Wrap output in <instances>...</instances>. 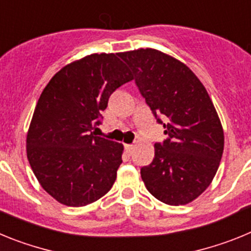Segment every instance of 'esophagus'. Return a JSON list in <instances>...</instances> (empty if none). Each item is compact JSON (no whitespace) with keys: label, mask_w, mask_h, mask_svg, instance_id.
Returning a JSON list of instances; mask_svg holds the SVG:
<instances>
[{"label":"esophagus","mask_w":251,"mask_h":251,"mask_svg":"<svg viewBox=\"0 0 251 251\" xmlns=\"http://www.w3.org/2000/svg\"><path fill=\"white\" fill-rule=\"evenodd\" d=\"M133 150H134V146H133V145H126V151H127L128 154H132Z\"/></svg>","instance_id":"esophagus-1"}]
</instances>
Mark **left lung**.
<instances>
[{"mask_svg":"<svg viewBox=\"0 0 251 251\" xmlns=\"http://www.w3.org/2000/svg\"><path fill=\"white\" fill-rule=\"evenodd\" d=\"M139 92L163 123L167 139L141 168L148 191L171 206L190 203L212 182L224 152V129L207 90L187 65L156 49L121 52Z\"/></svg>","mask_w":251,"mask_h":251,"instance_id":"left-lung-1","label":"left lung"}]
</instances>
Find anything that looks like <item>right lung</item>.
I'll list each match as a JSON object with an SVG mask.
<instances>
[{"mask_svg":"<svg viewBox=\"0 0 251 251\" xmlns=\"http://www.w3.org/2000/svg\"><path fill=\"white\" fill-rule=\"evenodd\" d=\"M121 54H92L51 77L26 137L27 159L41 187L57 202L89 205L112 188L123 145L97 137L112 93L133 80Z\"/></svg>","mask_w":251,"mask_h":251,"instance_id":"right-lung-1","label":"right lung"}]
</instances>
